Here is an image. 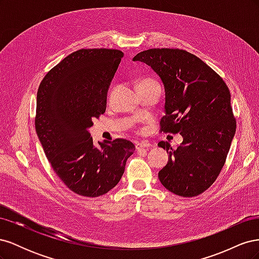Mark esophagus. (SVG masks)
Wrapping results in <instances>:
<instances>
[{"instance_id":"1","label":"esophagus","mask_w":259,"mask_h":259,"mask_svg":"<svg viewBox=\"0 0 259 259\" xmlns=\"http://www.w3.org/2000/svg\"><path fill=\"white\" fill-rule=\"evenodd\" d=\"M135 147H136L137 150H139V149H142V148H150L151 145L149 144L148 142H137L135 144Z\"/></svg>"}]
</instances>
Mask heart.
<instances>
[{"label":"heart","instance_id":"heart-1","mask_svg":"<svg viewBox=\"0 0 259 259\" xmlns=\"http://www.w3.org/2000/svg\"><path fill=\"white\" fill-rule=\"evenodd\" d=\"M148 84H158V83H156L154 80L149 79V77H147V79H143L142 81H139V83H138V85H137V88H138V86L148 85Z\"/></svg>","mask_w":259,"mask_h":259}]
</instances>
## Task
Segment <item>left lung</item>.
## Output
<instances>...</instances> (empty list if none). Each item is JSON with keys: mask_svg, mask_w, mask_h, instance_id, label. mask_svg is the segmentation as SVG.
I'll return each instance as SVG.
<instances>
[{"mask_svg": "<svg viewBox=\"0 0 259 259\" xmlns=\"http://www.w3.org/2000/svg\"><path fill=\"white\" fill-rule=\"evenodd\" d=\"M150 66L165 90L161 132L183 136L159 171L161 184L180 197L191 198L213 185L226 162L237 123L228 86L195 55L178 49H151L133 58Z\"/></svg>", "mask_w": 259, "mask_h": 259, "instance_id": "8db88e82", "label": "left lung"}]
</instances>
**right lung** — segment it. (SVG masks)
<instances>
[{
	"mask_svg": "<svg viewBox=\"0 0 259 259\" xmlns=\"http://www.w3.org/2000/svg\"><path fill=\"white\" fill-rule=\"evenodd\" d=\"M124 54L79 50L44 76L37 90L35 131L55 173L70 190L96 198L114 188L134 153L130 140L98 142L89 130L104 114L107 93Z\"/></svg>",
	"mask_w": 259,
	"mask_h": 259,
	"instance_id": "1",
	"label": "right lung"
}]
</instances>
